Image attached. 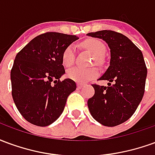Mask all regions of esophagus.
Listing matches in <instances>:
<instances>
[{
	"label": "esophagus",
	"mask_w": 155,
	"mask_h": 155,
	"mask_svg": "<svg viewBox=\"0 0 155 155\" xmlns=\"http://www.w3.org/2000/svg\"><path fill=\"white\" fill-rule=\"evenodd\" d=\"M84 86V84H81V83H77V88L78 89H81V88Z\"/></svg>",
	"instance_id": "1"
}]
</instances>
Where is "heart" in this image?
Masks as SVG:
<instances>
[{
    "label": "heart",
    "mask_w": 155,
    "mask_h": 155,
    "mask_svg": "<svg viewBox=\"0 0 155 155\" xmlns=\"http://www.w3.org/2000/svg\"><path fill=\"white\" fill-rule=\"evenodd\" d=\"M82 47L91 51L94 55V59L92 61V64H101V56L105 53L106 47L103 42L97 39H89L84 41L82 44ZM62 64L64 67L69 68L74 64L75 61V47L73 45H70L65 48L62 53ZM98 74L97 69L95 67L82 68L75 67L67 71V76L71 80L79 82L85 83L91 81Z\"/></svg>",
    "instance_id": "b5f03b06"
}]
</instances>
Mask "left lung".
Returning <instances> with one entry per match:
<instances>
[{
  "label": "left lung",
  "instance_id": "1",
  "mask_svg": "<svg viewBox=\"0 0 155 155\" xmlns=\"http://www.w3.org/2000/svg\"><path fill=\"white\" fill-rule=\"evenodd\" d=\"M87 35L103 39L110 49L111 56L110 66L99 79L110 83L108 86L92 84L94 94L88 100V107L99 123L116 126L129 120L142 101L147 76L143 54L119 32L104 30Z\"/></svg>",
  "mask_w": 155,
  "mask_h": 155
}]
</instances>
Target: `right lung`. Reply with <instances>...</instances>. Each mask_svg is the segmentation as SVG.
<instances>
[{
  "instance_id": "obj_1",
  "label": "right lung",
  "mask_w": 155,
  "mask_h": 155,
  "mask_svg": "<svg viewBox=\"0 0 155 155\" xmlns=\"http://www.w3.org/2000/svg\"><path fill=\"white\" fill-rule=\"evenodd\" d=\"M76 35L46 32L31 40L17 53L11 71L12 94L19 112L28 122L48 126L64 110L68 96L75 91L65 73L62 53L78 40Z\"/></svg>"
}]
</instances>
